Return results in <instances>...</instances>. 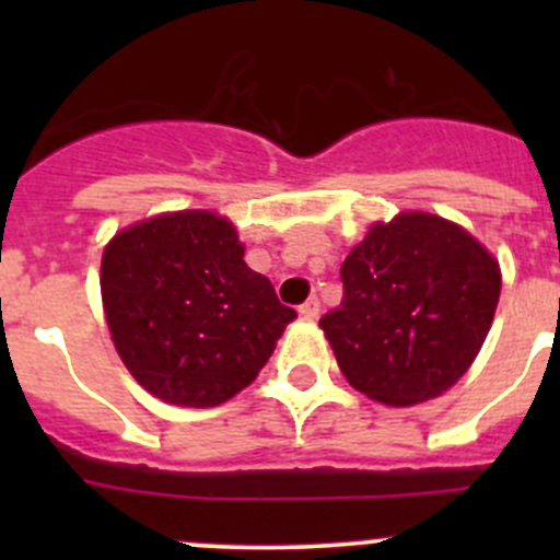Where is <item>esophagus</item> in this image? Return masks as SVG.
<instances>
[{"label":"esophagus","instance_id":"esophagus-1","mask_svg":"<svg viewBox=\"0 0 560 560\" xmlns=\"http://www.w3.org/2000/svg\"><path fill=\"white\" fill-rule=\"evenodd\" d=\"M298 312H301V316L306 322H314L316 316H319V301H316V298H308V301L303 303V306L298 308Z\"/></svg>","mask_w":560,"mask_h":560}]
</instances>
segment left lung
<instances>
[{"label": "left lung", "instance_id": "obj_1", "mask_svg": "<svg viewBox=\"0 0 560 560\" xmlns=\"http://www.w3.org/2000/svg\"><path fill=\"white\" fill-rule=\"evenodd\" d=\"M341 281L322 332L349 385L398 409L439 398L471 369L501 295L499 259L428 211L371 224Z\"/></svg>", "mask_w": 560, "mask_h": 560}]
</instances>
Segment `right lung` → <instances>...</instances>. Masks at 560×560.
<instances>
[{
  "instance_id": "right-lung-1",
  "label": "right lung",
  "mask_w": 560,
  "mask_h": 560,
  "mask_svg": "<svg viewBox=\"0 0 560 560\" xmlns=\"http://www.w3.org/2000/svg\"><path fill=\"white\" fill-rule=\"evenodd\" d=\"M219 211H167L118 230L100 268L113 347L140 387L208 409L252 385L295 312L244 262Z\"/></svg>"
}]
</instances>
